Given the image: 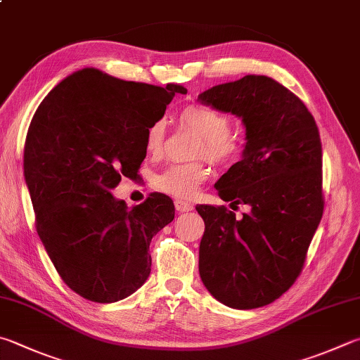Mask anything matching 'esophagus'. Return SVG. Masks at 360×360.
<instances>
[{
    "instance_id": "obj_1",
    "label": "esophagus",
    "mask_w": 360,
    "mask_h": 360,
    "mask_svg": "<svg viewBox=\"0 0 360 360\" xmlns=\"http://www.w3.org/2000/svg\"><path fill=\"white\" fill-rule=\"evenodd\" d=\"M174 207H176V211H178V212H188V211H192L193 206L188 201L176 200L174 201Z\"/></svg>"
}]
</instances>
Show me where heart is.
<instances>
[{"label": "heart", "instance_id": "1", "mask_svg": "<svg viewBox=\"0 0 360 360\" xmlns=\"http://www.w3.org/2000/svg\"><path fill=\"white\" fill-rule=\"evenodd\" d=\"M178 121L182 127L198 135L195 155H205L217 165H228L238 160L243 143L230 132L231 121L225 113L206 105H187L179 112ZM165 140V121H154L146 130V151L159 154ZM209 169L201 162L176 163L163 169L154 181L158 191L176 198H192L200 186L207 179Z\"/></svg>", "mask_w": 360, "mask_h": 360}]
</instances>
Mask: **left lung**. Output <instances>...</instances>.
<instances>
[{
    "label": "left lung",
    "mask_w": 360,
    "mask_h": 360,
    "mask_svg": "<svg viewBox=\"0 0 360 360\" xmlns=\"http://www.w3.org/2000/svg\"><path fill=\"white\" fill-rule=\"evenodd\" d=\"M198 101L243 120V159L215 188L231 206H250L236 219L225 206L197 205L200 277L219 302L258 309L296 282L323 217L321 139L304 102L266 75L217 84Z\"/></svg>",
    "instance_id": "obj_1"
}]
</instances>
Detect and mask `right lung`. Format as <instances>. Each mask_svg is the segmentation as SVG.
<instances>
[{"label":"right lung","mask_w":360,"mask_h":360,"mask_svg":"<svg viewBox=\"0 0 360 360\" xmlns=\"http://www.w3.org/2000/svg\"><path fill=\"white\" fill-rule=\"evenodd\" d=\"M181 84L124 82L86 68L64 78L37 107L25 143V181L36 230L72 291L110 304L151 272L149 244L174 219L173 201L151 193L129 209L112 191L146 158V130Z\"/></svg>","instance_id":"right-lung-1"}]
</instances>
